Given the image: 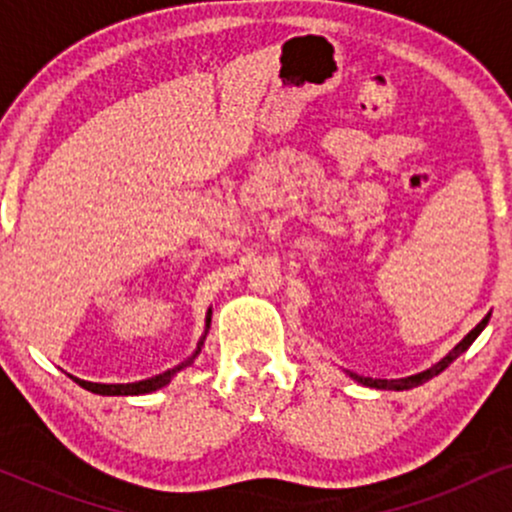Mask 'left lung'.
Returning a JSON list of instances; mask_svg holds the SVG:
<instances>
[{"instance_id": "1", "label": "left lung", "mask_w": 512, "mask_h": 512, "mask_svg": "<svg viewBox=\"0 0 512 512\" xmlns=\"http://www.w3.org/2000/svg\"><path fill=\"white\" fill-rule=\"evenodd\" d=\"M489 317H491V315H486V317H484V320H481V322H479V325H477V327H474V330H472V332H469V334H467V337H464V339H462V342H460V344H457V346H455V349H452V351H450V354L443 358V361H438V363H436V366H433V368H428V370H424V373H416V375H409V378H399V380H380V378H363V375H356V373H351V378H354V380H358V383H361V385H368V387H378V390H409V387H416V385H424V383H426V380L436 378V375H438V373H443V370H445V368H448V366H450V363H452V361H455V358H457V356H462V354H464V351H467V349H469V346H472V342H474V339H477V337H479V334H481V330H484V327H486V325H489Z\"/></svg>"}]
</instances>
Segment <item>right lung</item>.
Returning <instances> with one entry per match:
<instances>
[{
	"label": "right lung",
	"instance_id": "obj_1",
	"mask_svg": "<svg viewBox=\"0 0 512 512\" xmlns=\"http://www.w3.org/2000/svg\"><path fill=\"white\" fill-rule=\"evenodd\" d=\"M209 322H211V317H207V327H209ZM199 351H202V342H199L197 351H195V354H192L190 358H187L185 363H180V366H175V368L166 370V373L156 375V378L139 380V383H127V385H101V383H88V380H79V378H74V380H76V383H79L81 387H86V390L96 392V395H146V392H154V390H158V387L168 385V383H170V378H173V375L178 373V370H182L185 366H190V363L195 361V356L199 354Z\"/></svg>",
	"mask_w": 512,
	"mask_h": 512
}]
</instances>
